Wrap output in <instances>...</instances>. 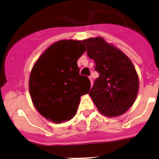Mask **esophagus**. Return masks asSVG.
I'll list each match as a JSON object with an SVG mask.
<instances>
[{
	"instance_id": "obj_1",
	"label": "esophagus",
	"mask_w": 159,
	"mask_h": 159,
	"mask_svg": "<svg viewBox=\"0 0 159 159\" xmlns=\"http://www.w3.org/2000/svg\"><path fill=\"white\" fill-rule=\"evenodd\" d=\"M89 79H90V84H91V86H92V84H93V81H92V77H89Z\"/></svg>"
}]
</instances>
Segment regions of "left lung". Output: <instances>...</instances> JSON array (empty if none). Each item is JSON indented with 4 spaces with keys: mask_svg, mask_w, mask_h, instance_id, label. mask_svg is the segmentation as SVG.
I'll return each mask as SVG.
<instances>
[{
    "mask_svg": "<svg viewBox=\"0 0 159 159\" xmlns=\"http://www.w3.org/2000/svg\"><path fill=\"white\" fill-rule=\"evenodd\" d=\"M83 43L87 56L94 61V69L99 73L89 93L93 102L105 116L124 114L135 102L139 89V79L132 61L102 37L87 39Z\"/></svg>",
    "mask_w": 159,
    "mask_h": 159,
    "instance_id": "8db88e82",
    "label": "left lung"
}]
</instances>
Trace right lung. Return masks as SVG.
<instances>
[{
	"label": "right lung",
	"instance_id": "add662e5",
	"mask_svg": "<svg viewBox=\"0 0 159 159\" xmlns=\"http://www.w3.org/2000/svg\"><path fill=\"white\" fill-rule=\"evenodd\" d=\"M83 41L60 40L37 60L30 72L29 90L33 104L47 120H69L76 115L81 96L90 91L89 78L80 75L77 60Z\"/></svg>",
	"mask_w": 159,
	"mask_h": 159
}]
</instances>
